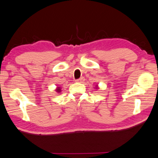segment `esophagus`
<instances>
[{
	"mask_svg": "<svg viewBox=\"0 0 158 158\" xmlns=\"http://www.w3.org/2000/svg\"><path fill=\"white\" fill-rule=\"evenodd\" d=\"M84 77H81V78L79 79H77L76 81L78 82V83H83V82L84 81Z\"/></svg>",
	"mask_w": 158,
	"mask_h": 158,
	"instance_id": "obj_1",
	"label": "esophagus"
}]
</instances>
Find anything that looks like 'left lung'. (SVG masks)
Instances as JSON below:
<instances>
[{
    "label": "left lung",
    "mask_w": 158,
    "mask_h": 158,
    "mask_svg": "<svg viewBox=\"0 0 158 158\" xmlns=\"http://www.w3.org/2000/svg\"><path fill=\"white\" fill-rule=\"evenodd\" d=\"M96 89H98V87H96Z\"/></svg>",
    "instance_id": "1"
}]
</instances>
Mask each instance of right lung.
I'll list each match as a JSON object with an SVG mask.
<instances>
[{"label":"right lung","instance_id":"1","mask_svg":"<svg viewBox=\"0 0 158 158\" xmlns=\"http://www.w3.org/2000/svg\"><path fill=\"white\" fill-rule=\"evenodd\" d=\"M56 91H57V92H60L61 91V88H60V86H58V87H57V89H56Z\"/></svg>","mask_w":158,"mask_h":158}]
</instances>
